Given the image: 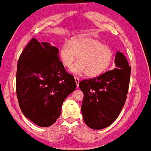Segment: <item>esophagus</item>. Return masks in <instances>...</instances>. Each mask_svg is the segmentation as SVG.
Instances as JSON below:
<instances>
[{
    "label": "esophagus",
    "instance_id": "esophagus-1",
    "mask_svg": "<svg viewBox=\"0 0 151 151\" xmlns=\"http://www.w3.org/2000/svg\"><path fill=\"white\" fill-rule=\"evenodd\" d=\"M74 79H75V81H76L77 87H79V78H77V77H75Z\"/></svg>",
    "mask_w": 151,
    "mask_h": 151
}]
</instances>
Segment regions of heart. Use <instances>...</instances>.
I'll return each instance as SVG.
<instances>
[{"label": "heart", "instance_id": "1", "mask_svg": "<svg viewBox=\"0 0 151 151\" xmlns=\"http://www.w3.org/2000/svg\"><path fill=\"white\" fill-rule=\"evenodd\" d=\"M112 51L100 41L91 37L73 39L66 42L60 50L62 64L70 68L78 57V62L71 68L70 71L76 74L96 77L106 70L112 62Z\"/></svg>", "mask_w": 151, "mask_h": 151}]
</instances>
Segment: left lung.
<instances>
[{
    "label": "left lung",
    "instance_id": "obj_1",
    "mask_svg": "<svg viewBox=\"0 0 151 151\" xmlns=\"http://www.w3.org/2000/svg\"><path fill=\"white\" fill-rule=\"evenodd\" d=\"M116 68L97 78L81 81L83 93L81 113L88 127L101 129L110 126L120 114L126 101L131 67L120 52L115 56Z\"/></svg>",
    "mask_w": 151,
    "mask_h": 151
}]
</instances>
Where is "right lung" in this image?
<instances>
[{
  "label": "right lung",
  "mask_w": 151,
  "mask_h": 151,
  "mask_svg": "<svg viewBox=\"0 0 151 151\" xmlns=\"http://www.w3.org/2000/svg\"><path fill=\"white\" fill-rule=\"evenodd\" d=\"M58 52L49 42L33 38L18 59L16 87L19 106L25 117L41 127L55 123L64 100L76 87Z\"/></svg>",
  "instance_id": "right-lung-1"
}]
</instances>
